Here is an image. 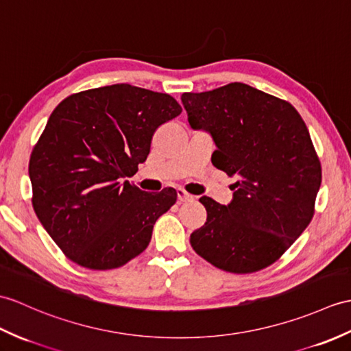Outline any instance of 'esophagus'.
<instances>
[{
  "label": "esophagus",
  "instance_id": "34e87169",
  "mask_svg": "<svg viewBox=\"0 0 351 351\" xmlns=\"http://www.w3.org/2000/svg\"><path fill=\"white\" fill-rule=\"evenodd\" d=\"M176 193H178V200L179 202H193L194 200V195H191L190 193H186L182 189H178Z\"/></svg>",
  "mask_w": 351,
  "mask_h": 351
}]
</instances>
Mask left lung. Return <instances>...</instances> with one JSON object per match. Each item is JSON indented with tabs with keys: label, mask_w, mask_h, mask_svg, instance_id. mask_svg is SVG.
I'll list each match as a JSON object with an SVG mask.
<instances>
[{
	"label": "left lung",
	"mask_w": 351,
	"mask_h": 351,
	"mask_svg": "<svg viewBox=\"0 0 351 351\" xmlns=\"http://www.w3.org/2000/svg\"><path fill=\"white\" fill-rule=\"evenodd\" d=\"M181 100L191 128L213 137V165L236 178L229 205L200 197L208 218L190 236L193 250L233 274L272 265L311 223L322 184L304 119L290 103L241 82Z\"/></svg>",
	"instance_id": "1"
}]
</instances>
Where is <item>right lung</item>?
Wrapping results in <instances>:
<instances>
[{
  "mask_svg": "<svg viewBox=\"0 0 351 351\" xmlns=\"http://www.w3.org/2000/svg\"><path fill=\"white\" fill-rule=\"evenodd\" d=\"M181 112L169 94L128 84L88 89L56 106L28 172L36 215L73 262L106 271L148 247L176 191L146 193L125 178L148 157L156 130Z\"/></svg>",
  "mask_w": 351,
  "mask_h": 351,
  "instance_id": "obj_1",
  "label": "right lung"
}]
</instances>
